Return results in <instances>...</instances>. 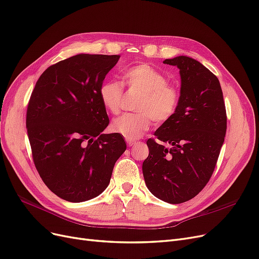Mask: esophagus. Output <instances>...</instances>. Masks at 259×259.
I'll return each mask as SVG.
<instances>
[{
  "label": "esophagus",
  "mask_w": 259,
  "mask_h": 259,
  "mask_svg": "<svg viewBox=\"0 0 259 259\" xmlns=\"http://www.w3.org/2000/svg\"><path fill=\"white\" fill-rule=\"evenodd\" d=\"M127 144H128V146H135V145H137V142L127 140Z\"/></svg>",
  "instance_id": "34e87169"
}]
</instances>
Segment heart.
<instances>
[{
    "mask_svg": "<svg viewBox=\"0 0 259 259\" xmlns=\"http://www.w3.org/2000/svg\"><path fill=\"white\" fill-rule=\"evenodd\" d=\"M128 88L141 93L136 104L137 113L124 114L112 122V130L124 139H140L150 128L151 121L165 123L173 118L180 102V91L167 82L164 73L148 64L132 66L122 74ZM104 109L117 115L121 109L123 89L116 81H105L99 89Z\"/></svg>",
    "mask_w": 259,
    "mask_h": 259,
    "instance_id": "1",
    "label": "heart"
}]
</instances>
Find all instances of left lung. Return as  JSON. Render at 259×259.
<instances>
[{
	"label": "left lung",
	"mask_w": 259,
	"mask_h": 259,
	"mask_svg": "<svg viewBox=\"0 0 259 259\" xmlns=\"http://www.w3.org/2000/svg\"><path fill=\"white\" fill-rule=\"evenodd\" d=\"M163 63L179 68L180 102L173 118L155 132L158 141L147 140L143 175L156 197L181 204L196 196L211 178L227 116L219 79L204 65L183 55Z\"/></svg>",
	"instance_id": "obj_1"
}]
</instances>
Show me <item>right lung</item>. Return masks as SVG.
I'll list each match as a JSON object with an SVG mask.
<instances>
[{
  "mask_svg": "<svg viewBox=\"0 0 259 259\" xmlns=\"http://www.w3.org/2000/svg\"><path fill=\"white\" fill-rule=\"evenodd\" d=\"M119 55L78 54L42 72L26 110L32 157L45 185L59 197L85 202L110 184L127 146L110 122L99 89Z\"/></svg>",
  "mask_w": 259,
  "mask_h": 259,
  "instance_id": "obj_1",
  "label": "right lung"
}]
</instances>
